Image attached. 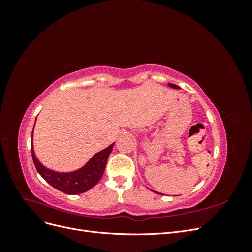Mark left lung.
Instances as JSON below:
<instances>
[{"label":"left lung","mask_w":252,"mask_h":252,"mask_svg":"<svg viewBox=\"0 0 252 252\" xmlns=\"http://www.w3.org/2000/svg\"><path fill=\"white\" fill-rule=\"evenodd\" d=\"M168 86H169V87H171V88H174V89H181L178 85H174V84H171V83H168ZM152 191H154V190H152ZM154 192H157V191H154ZM157 193H158V194H163V193H161V192H157Z\"/></svg>","instance_id":"1"}]
</instances>
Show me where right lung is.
I'll use <instances>...</instances> for the list:
<instances>
[{
    "mask_svg": "<svg viewBox=\"0 0 252 252\" xmlns=\"http://www.w3.org/2000/svg\"><path fill=\"white\" fill-rule=\"evenodd\" d=\"M113 146L114 143L109 145L107 148L96 152L85 165L77 170L61 172L47 168L46 166L40 162L34 151L33 130L32 135V155L37 172L42 175V178L48 184L66 194H80L88 191L89 189L97 184L105 171L106 163H107L108 157L112 151Z\"/></svg>",
    "mask_w": 252,
    "mask_h": 252,
    "instance_id": "add662e5",
    "label": "right lung"
}]
</instances>
